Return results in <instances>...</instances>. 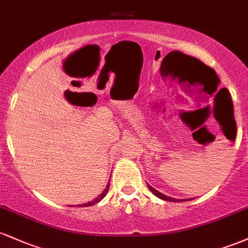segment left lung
<instances>
[{"label":"left lung","mask_w":248,"mask_h":248,"mask_svg":"<svg viewBox=\"0 0 248 248\" xmlns=\"http://www.w3.org/2000/svg\"><path fill=\"white\" fill-rule=\"evenodd\" d=\"M177 53H179V55H182V56H183V57H186V58H189V59H191V61H195V62H199V64H202V65H203V66H205L206 67V69H209L210 71H211V72H213V75H215L216 76V79H217V87H218V82L219 81H220V80H219V78H218V76H217V73H216V71L215 70H213V69H211V67H210V66H207V65H205V64H204V62H201V61H199V59H197V58H195V57H190V56H187V55H184V53H182V52H178V51H177ZM221 90H225V91H226V92H227V88H221ZM220 90V91H221ZM216 91H217V88H216V90L215 91H213V92H216ZM220 91H219V92H220ZM218 92V93H219ZM229 94H230V93H229ZM148 187H149V190H150V191H152L153 193H154V195H155L156 196V197H158V198H161V199H164V201H169V202H179V199H176V198H171V197H169V196H166V195H163V193H161L160 191H157V190H155V189H154V187L153 186H148ZM182 201H183V199H182Z\"/></svg>","instance_id":"obj_1"}]
</instances>
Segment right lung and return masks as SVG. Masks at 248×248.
<instances>
[{"label": "right lung", "instance_id": "right-lung-1", "mask_svg": "<svg viewBox=\"0 0 248 248\" xmlns=\"http://www.w3.org/2000/svg\"><path fill=\"white\" fill-rule=\"evenodd\" d=\"M108 189H109V183L107 184L106 186V187H105V190L104 191H102V193L101 195H99L98 197H96L94 201H92V202H90V203H85V204H81V205H78V206H91V205H94V204H96L98 203V202H100L102 198L105 197V196L107 195V192H108Z\"/></svg>", "mask_w": 248, "mask_h": 248}]
</instances>
